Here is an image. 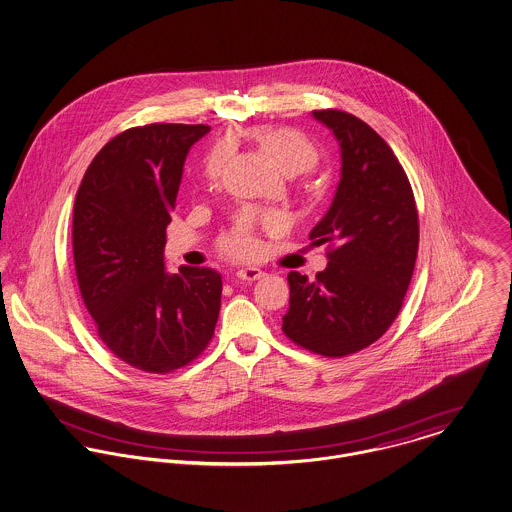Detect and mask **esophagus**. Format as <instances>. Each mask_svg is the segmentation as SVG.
<instances>
[{
	"mask_svg": "<svg viewBox=\"0 0 512 512\" xmlns=\"http://www.w3.org/2000/svg\"><path fill=\"white\" fill-rule=\"evenodd\" d=\"M262 276H264V272H262L260 268H256V266L240 268V270L236 272V278L242 279V281H256V279H260Z\"/></svg>",
	"mask_w": 512,
	"mask_h": 512,
	"instance_id": "esophagus-1",
	"label": "esophagus"
}]
</instances>
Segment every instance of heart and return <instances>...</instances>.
Wrapping results in <instances>:
<instances>
[{"label":"heart","instance_id":"b5f03b06","mask_svg":"<svg viewBox=\"0 0 512 512\" xmlns=\"http://www.w3.org/2000/svg\"><path fill=\"white\" fill-rule=\"evenodd\" d=\"M250 139L254 140L260 150L278 166L279 170L287 176H295L307 172L317 162V148L311 140L299 131L285 129V127H254L250 131ZM223 170V154L217 150L205 162V180L217 182ZM276 215H244L238 227L225 240V250L234 256H250L256 250L254 227L278 225Z\"/></svg>","mask_w":512,"mask_h":512}]
</instances>
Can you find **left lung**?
Returning <instances> with one entry per match:
<instances>
[{"label":"left lung","mask_w":512,"mask_h":512,"mask_svg":"<svg viewBox=\"0 0 512 512\" xmlns=\"http://www.w3.org/2000/svg\"><path fill=\"white\" fill-rule=\"evenodd\" d=\"M340 148V182L313 244L332 242L317 279L289 272L283 332L299 346L338 358L373 344L399 315L419 250L413 189L389 144L362 119L313 111Z\"/></svg>","instance_id":"1"}]
</instances>
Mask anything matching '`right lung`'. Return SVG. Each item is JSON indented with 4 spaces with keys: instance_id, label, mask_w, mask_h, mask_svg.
<instances>
[{
    "instance_id": "right-lung-1",
    "label": "right lung",
    "mask_w": 512,
    "mask_h": 512,
    "mask_svg": "<svg viewBox=\"0 0 512 512\" xmlns=\"http://www.w3.org/2000/svg\"><path fill=\"white\" fill-rule=\"evenodd\" d=\"M207 125H146L109 140L74 203L72 246L84 303L107 348L142 372L168 373L209 344L223 279L166 270V227L189 148Z\"/></svg>"
}]
</instances>
